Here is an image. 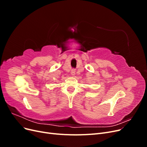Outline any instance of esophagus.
<instances>
[{"instance_id": "esophagus-1", "label": "esophagus", "mask_w": 147, "mask_h": 147, "mask_svg": "<svg viewBox=\"0 0 147 147\" xmlns=\"http://www.w3.org/2000/svg\"><path fill=\"white\" fill-rule=\"evenodd\" d=\"M75 74V69H72V70H71V75H74Z\"/></svg>"}]
</instances>
